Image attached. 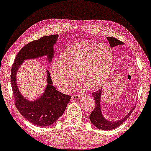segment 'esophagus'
Segmentation results:
<instances>
[{
  "label": "esophagus",
  "mask_w": 151,
  "mask_h": 151,
  "mask_svg": "<svg viewBox=\"0 0 151 151\" xmlns=\"http://www.w3.org/2000/svg\"><path fill=\"white\" fill-rule=\"evenodd\" d=\"M80 97H81V95L75 94V95H73V96H72V98H73V100H77V99H80Z\"/></svg>",
  "instance_id": "obj_1"
}]
</instances>
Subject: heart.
Masks as SVG:
<instances>
[{
    "label": "heart",
    "mask_w": 151,
    "mask_h": 151,
    "mask_svg": "<svg viewBox=\"0 0 151 151\" xmlns=\"http://www.w3.org/2000/svg\"><path fill=\"white\" fill-rule=\"evenodd\" d=\"M113 65V55L106 45L79 42L67 47L60 60L50 66L51 79L60 90L67 91L77 80L91 90L106 81Z\"/></svg>",
    "instance_id": "heart-1"
}]
</instances>
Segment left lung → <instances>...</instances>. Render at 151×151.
I'll return each instance as SVG.
<instances>
[{"label":"left lung","mask_w":151,"mask_h":151,"mask_svg":"<svg viewBox=\"0 0 151 151\" xmlns=\"http://www.w3.org/2000/svg\"><path fill=\"white\" fill-rule=\"evenodd\" d=\"M107 40H108L110 46L111 47H114L117 45H124V42L122 41L117 40V38H113V37H107ZM102 91L101 89L96 91L93 93H92V96L94 98L95 100V109L93 111H92V113H91L89 118L91 122L93 124L98 128L99 129L104 130V131H109V130H113L115 129V128L118 127L119 126H120L124 122L126 121L128 117H129L134 110V108L130 111V112L127 115V116H125L124 118L119 119L117 121L112 122V121H109L106 119H105V117L103 116L102 110H101V106H100V100H101V95H102Z\"/></svg>","instance_id":"left-lung-1"}]
</instances>
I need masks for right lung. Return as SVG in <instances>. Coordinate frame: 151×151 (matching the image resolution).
<instances>
[{"mask_svg":"<svg viewBox=\"0 0 151 151\" xmlns=\"http://www.w3.org/2000/svg\"><path fill=\"white\" fill-rule=\"evenodd\" d=\"M58 38V34L43 36L28 43L18 53L12 67V87L16 108L27 120L38 127H48L54 123L63 115L71 96L56 90L47 71V84L42 96L34 101L28 100L19 91L16 83V73L25 60L47 56L48 61L51 62L54 53L53 45Z\"/></svg>","mask_w":151,"mask_h":151,"instance_id":"obj_1","label":"right lung"}]
</instances>
